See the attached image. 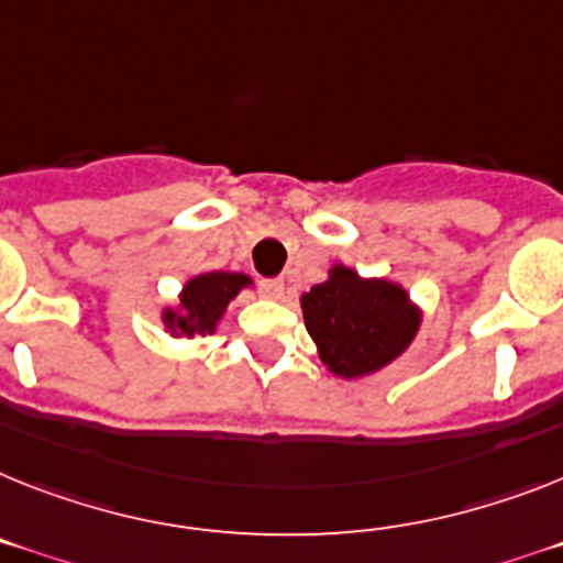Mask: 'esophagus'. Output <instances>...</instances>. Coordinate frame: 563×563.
Here are the masks:
<instances>
[{"label":"esophagus","instance_id":"34e87169","mask_svg":"<svg viewBox=\"0 0 563 563\" xmlns=\"http://www.w3.org/2000/svg\"><path fill=\"white\" fill-rule=\"evenodd\" d=\"M263 291H266V297H272V300H283V291H286V280H283V277L266 280V283H263Z\"/></svg>","mask_w":563,"mask_h":563}]
</instances>
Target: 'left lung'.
<instances>
[{
    "mask_svg": "<svg viewBox=\"0 0 563 563\" xmlns=\"http://www.w3.org/2000/svg\"><path fill=\"white\" fill-rule=\"evenodd\" d=\"M303 320L320 361L338 377H363L406 352L420 325L418 306L400 283L361 277L346 266L300 297Z\"/></svg>",
    "mask_w": 563,
    "mask_h": 563,
    "instance_id": "1",
    "label": "left lung"
}]
</instances>
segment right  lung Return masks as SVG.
<instances>
[{"instance_id": "right-lung-1", "label": "right lung", "mask_w": 563, "mask_h": 563, "mask_svg": "<svg viewBox=\"0 0 563 563\" xmlns=\"http://www.w3.org/2000/svg\"><path fill=\"white\" fill-rule=\"evenodd\" d=\"M252 277L240 272H206L197 274L179 291V309H163V323L174 338L211 334L223 320L225 309Z\"/></svg>"}]
</instances>
